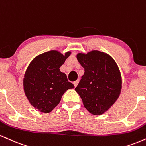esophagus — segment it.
<instances>
[{"label": "esophagus", "mask_w": 146, "mask_h": 146, "mask_svg": "<svg viewBox=\"0 0 146 146\" xmlns=\"http://www.w3.org/2000/svg\"><path fill=\"white\" fill-rule=\"evenodd\" d=\"M78 83H79V80H77V81H75V82H73V84H74L75 87H76V86H78Z\"/></svg>", "instance_id": "obj_1"}]
</instances>
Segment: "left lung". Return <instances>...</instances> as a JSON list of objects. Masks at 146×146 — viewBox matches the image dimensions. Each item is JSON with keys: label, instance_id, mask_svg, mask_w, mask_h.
Listing matches in <instances>:
<instances>
[{"label": "left lung", "instance_id": "8db88e82", "mask_svg": "<svg viewBox=\"0 0 146 146\" xmlns=\"http://www.w3.org/2000/svg\"><path fill=\"white\" fill-rule=\"evenodd\" d=\"M77 59L85 72L75 90L88 111L93 115H102L120 94V69L111 56L98 50L78 53Z\"/></svg>", "mask_w": 146, "mask_h": 146}]
</instances>
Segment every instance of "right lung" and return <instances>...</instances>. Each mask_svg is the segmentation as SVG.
I'll list each match as a JSON object with an SVG mask.
<instances>
[{"label":"right lung","mask_w":146,"mask_h":146,"mask_svg":"<svg viewBox=\"0 0 146 146\" xmlns=\"http://www.w3.org/2000/svg\"><path fill=\"white\" fill-rule=\"evenodd\" d=\"M71 54L49 51L36 56L28 66L23 80L24 93L31 105L39 111L50 113L59 104L63 94L74 88L65 73L60 71Z\"/></svg>","instance_id":"1"}]
</instances>
